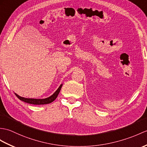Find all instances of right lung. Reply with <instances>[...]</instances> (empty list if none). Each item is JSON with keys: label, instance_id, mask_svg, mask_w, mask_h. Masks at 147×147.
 I'll list each match as a JSON object with an SVG mask.
<instances>
[{"label": "right lung", "instance_id": "add662e5", "mask_svg": "<svg viewBox=\"0 0 147 147\" xmlns=\"http://www.w3.org/2000/svg\"><path fill=\"white\" fill-rule=\"evenodd\" d=\"M63 86V84H61L59 86V88H57V90L54 92V93L50 96L48 98H44V99H35V98H24L20 96L18 94H16V93L15 94L16 95V96L18 97L20 100H21L24 102H26V103H29V104H32V105H46V104H49L52 103L53 101L56 100L57 95L59 94L60 90L61 89V87Z\"/></svg>", "mask_w": 147, "mask_h": 147}]
</instances>
